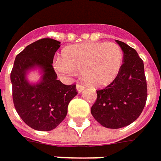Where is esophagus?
Returning <instances> with one entry per match:
<instances>
[{
	"label": "esophagus",
	"mask_w": 161,
	"mask_h": 161,
	"mask_svg": "<svg viewBox=\"0 0 161 161\" xmlns=\"http://www.w3.org/2000/svg\"><path fill=\"white\" fill-rule=\"evenodd\" d=\"M76 89H77V91H78L79 93H80V92H82L83 90L85 89V87L83 86L82 84H77L76 85Z\"/></svg>",
	"instance_id": "34e87169"
}]
</instances>
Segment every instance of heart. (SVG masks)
I'll return each instance as SVG.
<instances>
[{"label": "heart", "instance_id": "obj_1", "mask_svg": "<svg viewBox=\"0 0 161 161\" xmlns=\"http://www.w3.org/2000/svg\"><path fill=\"white\" fill-rule=\"evenodd\" d=\"M62 57L53 61L54 69L60 76L70 78L81 71L83 80L94 87L112 82L123 63V51L114 42L75 44L64 48Z\"/></svg>", "mask_w": 161, "mask_h": 161}]
</instances>
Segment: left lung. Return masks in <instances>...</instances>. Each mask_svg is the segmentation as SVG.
Segmentation results:
<instances>
[{
  "mask_svg": "<svg viewBox=\"0 0 161 161\" xmlns=\"http://www.w3.org/2000/svg\"><path fill=\"white\" fill-rule=\"evenodd\" d=\"M123 64L118 76L106 88L97 91V98L91 114L103 127L120 128L140 116L147 99L143 62L133 48L120 41Z\"/></svg>",
  "mask_w": 161,
  "mask_h": 161,
  "instance_id": "left-lung-1",
  "label": "left lung"
}]
</instances>
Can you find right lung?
<instances>
[{
	"label": "right lung",
	"instance_id": "add662e5",
	"mask_svg": "<svg viewBox=\"0 0 161 161\" xmlns=\"http://www.w3.org/2000/svg\"><path fill=\"white\" fill-rule=\"evenodd\" d=\"M60 47L58 41L45 38L28 45L16 57L10 73L13 102L20 118L39 131L56 128L67 114L68 104L76 95L75 85H64L58 80L53 58ZM39 69L41 79L28 80L29 71Z\"/></svg>",
	"mask_w": 161,
	"mask_h": 161
}]
</instances>
